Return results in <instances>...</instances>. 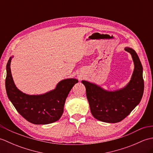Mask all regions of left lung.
Segmentation results:
<instances>
[{
    "instance_id": "left-lung-1",
    "label": "left lung",
    "mask_w": 153,
    "mask_h": 153,
    "mask_svg": "<svg viewBox=\"0 0 153 153\" xmlns=\"http://www.w3.org/2000/svg\"><path fill=\"white\" fill-rule=\"evenodd\" d=\"M125 51L131 54L134 70L131 80L118 90L106 91L87 81H82L94 118L106 123H117L124 119L139 105L144 91L143 67L136 52L131 48Z\"/></svg>"
}]
</instances>
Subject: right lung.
<instances>
[{
    "label": "right lung",
    "instance_id": "1",
    "mask_svg": "<svg viewBox=\"0 0 153 153\" xmlns=\"http://www.w3.org/2000/svg\"><path fill=\"white\" fill-rule=\"evenodd\" d=\"M9 58L6 65V93L16 110L24 118L34 124H48L60 118L64 112L65 101L70 90L78 80L65 79L58 83L56 88L42 95H27L16 87L13 80Z\"/></svg>",
    "mask_w": 153,
    "mask_h": 153
}]
</instances>
